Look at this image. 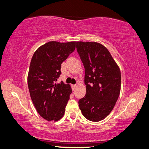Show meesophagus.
Instances as JSON below:
<instances>
[{
	"mask_svg": "<svg viewBox=\"0 0 149 149\" xmlns=\"http://www.w3.org/2000/svg\"><path fill=\"white\" fill-rule=\"evenodd\" d=\"M71 87H72V90H73V91H74V90L76 89V84H73V85L71 86Z\"/></svg>",
	"mask_w": 149,
	"mask_h": 149,
	"instance_id": "1",
	"label": "esophagus"
}]
</instances>
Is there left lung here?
Segmentation results:
<instances>
[{
	"label": "left lung",
	"mask_w": 149,
	"mask_h": 149,
	"mask_svg": "<svg viewBox=\"0 0 149 149\" xmlns=\"http://www.w3.org/2000/svg\"><path fill=\"white\" fill-rule=\"evenodd\" d=\"M77 52L84 67L86 95L78 101L84 118L104 120L111 112L121 88V72L109 50L96 42H76Z\"/></svg>",
	"instance_id": "1"
}]
</instances>
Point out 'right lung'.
<instances>
[{
  "label": "right lung",
  "instance_id": "1",
  "mask_svg": "<svg viewBox=\"0 0 149 149\" xmlns=\"http://www.w3.org/2000/svg\"><path fill=\"white\" fill-rule=\"evenodd\" d=\"M76 44L50 41L38 48L31 58L27 76L30 96L37 112L47 121H58L65 114L72 90L69 84L56 82L61 74V64Z\"/></svg>",
  "mask_w": 149,
  "mask_h": 149
}]
</instances>
